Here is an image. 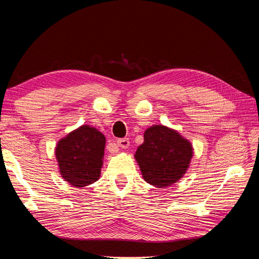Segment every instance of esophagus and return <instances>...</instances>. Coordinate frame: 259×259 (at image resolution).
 <instances>
[{"instance_id": "34e87169", "label": "esophagus", "mask_w": 259, "mask_h": 259, "mask_svg": "<svg viewBox=\"0 0 259 259\" xmlns=\"http://www.w3.org/2000/svg\"><path fill=\"white\" fill-rule=\"evenodd\" d=\"M116 145H118L120 148L126 149L130 146V141L128 138H122V139H118L116 140Z\"/></svg>"}]
</instances>
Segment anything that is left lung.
<instances>
[{
  "label": "left lung",
  "instance_id": "8db88e82",
  "mask_svg": "<svg viewBox=\"0 0 259 259\" xmlns=\"http://www.w3.org/2000/svg\"><path fill=\"white\" fill-rule=\"evenodd\" d=\"M193 148L187 139L165 125L145 131L144 143L135 154L144 180L159 189L176 183L189 168Z\"/></svg>",
  "mask_w": 259,
  "mask_h": 259
}]
</instances>
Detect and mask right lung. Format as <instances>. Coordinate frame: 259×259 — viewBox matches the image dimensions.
<instances>
[{"label": "right lung", "instance_id": "right-lung-1", "mask_svg": "<svg viewBox=\"0 0 259 259\" xmlns=\"http://www.w3.org/2000/svg\"><path fill=\"white\" fill-rule=\"evenodd\" d=\"M105 137L98 129L82 125L60 139L56 158L63 179L75 187L94 183L103 165Z\"/></svg>", "mask_w": 259, "mask_h": 259}]
</instances>
